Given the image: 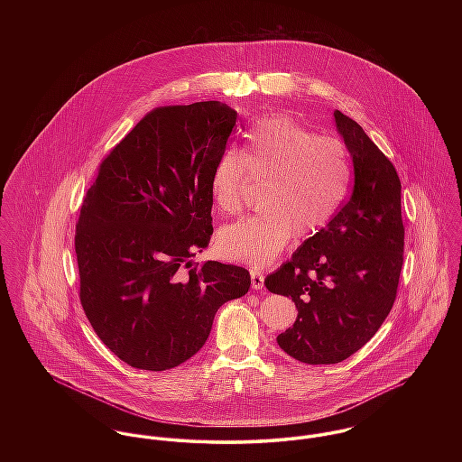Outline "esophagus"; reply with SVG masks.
Wrapping results in <instances>:
<instances>
[{
	"mask_svg": "<svg viewBox=\"0 0 462 462\" xmlns=\"http://www.w3.org/2000/svg\"><path fill=\"white\" fill-rule=\"evenodd\" d=\"M251 284H253L254 290H262L263 288L264 275L262 270H258V268L251 270Z\"/></svg>",
	"mask_w": 462,
	"mask_h": 462,
	"instance_id": "1",
	"label": "esophagus"
}]
</instances>
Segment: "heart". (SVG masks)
<instances>
[{"mask_svg":"<svg viewBox=\"0 0 462 462\" xmlns=\"http://www.w3.org/2000/svg\"><path fill=\"white\" fill-rule=\"evenodd\" d=\"M247 172L263 178V211L218 231L224 258L272 263L290 238H308L328 226L350 181L346 147L334 136H317L290 116H268L249 133L244 152L227 147L217 158L209 192L222 213H238Z\"/></svg>","mask_w":462,"mask_h":462,"instance_id":"obj_1","label":"heart"}]
</instances>
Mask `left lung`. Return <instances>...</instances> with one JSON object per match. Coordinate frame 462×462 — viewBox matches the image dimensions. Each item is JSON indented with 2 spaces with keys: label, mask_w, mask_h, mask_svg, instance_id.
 I'll list each match as a JSON object with an SVG mask.
<instances>
[{
  "label": "left lung",
  "mask_w": 462,
  "mask_h": 462,
  "mask_svg": "<svg viewBox=\"0 0 462 462\" xmlns=\"http://www.w3.org/2000/svg\"><path fill=\"white\" fill-rule=\"evenodd\" d=\"M334 121L354 163L352 194L264 279L268 291L291 297L299 311L277 345L308 365L339 363L370 341L393 308L403 263L395 167L356 121L339 110Z\"/></svg>",
  "instance_id": "1"
}]
</instances>
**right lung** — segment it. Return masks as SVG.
<instances>
[{
	"label": "right lung",
	"mask_w": 462,
	"mask_h": 462,
	"mask_svg": "<svg viewBox=\"0 0 462 462\" xmlns=\"http://www.w3.org/2000/svg\"><path fill=\"white\" fill-rule=\"evenodd\" d=\"M235 126L236 112L220 101L154 108L101 162L83 199L79 300L101 341L133 368L162 372L190 359L218 308L251 288L242 266L190 260L213 235L211 171Z\"/></svg>",
	"instance_id": "1"
}]
</instances>
